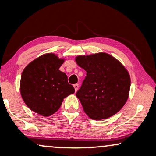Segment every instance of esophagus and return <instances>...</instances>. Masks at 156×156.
<instances>
[{"instance_id": "34e87169", "label": "esophagus", "mask_w": 156, "mask_h": 156, "mask_svg": "<svg viewBox=\"0 0 156 156\" xmlns=\"http://www.w3.org/2000/svg\"><path fill=\"white\" fill-rule=\"evenodd\" d=\"M73 87H74V88H75V92H76L77 90H78V87H79V85H78V83H75V84L73 85Z\"/></svg>"}]
</instances>
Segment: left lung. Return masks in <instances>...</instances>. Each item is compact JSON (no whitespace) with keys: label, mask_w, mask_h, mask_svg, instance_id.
I'll list each match as a JSON object with an SVG mask.
<instances>
[{"label":"left lung","mask_w":156,"mask_h":156,"mask_svg":"<svg viewBox=\"0 0 156 156\" xmlns=\"http://www.w3.org/2000/svg\"><path fill=\"white\" fill-rule=\"evenodd\" d=\"M75 60L87 72L76 96L87 115L100 120L117 113L125 104L130 89L126 69L107 53L78 56Z\"/></svg>","instance_id":"8db88e82"}]
</instances>
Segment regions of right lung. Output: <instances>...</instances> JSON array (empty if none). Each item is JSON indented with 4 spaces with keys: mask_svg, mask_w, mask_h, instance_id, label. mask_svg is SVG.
Returning a JSON list of instances; mask_svg holds the SVG:
<instances>
[{
    "mask_svg": "<svg viewBox=\"0 0 156 156\" xmlns=\"http://www.w3.org/2000/svg\"><path fill=\"white\" fill-rule=\"evenodd\" d=\"M64 60L54 54L40 56L27 65L20 78V94L31 110L49 116L58 110L63 100L75 92L59 68Z\"/></svg>",
    "mask_w": 156,
    "mask_h": 156,
    "instance_id": "right-lung-1",
    "label": "right lung"
}]
</instances>
